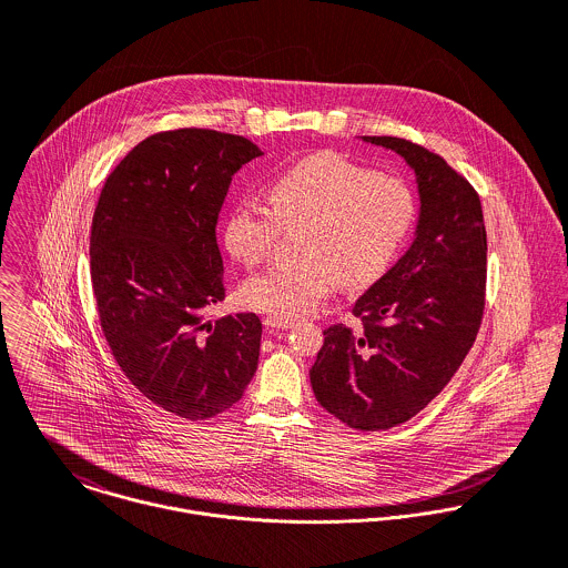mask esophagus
Returning <instances> with one entry per match:
<instances>
[{"label":"esophagus","mask_w":568,"mask_h":568,"mask_svg":"<svg viewBox=\"0 0 568 568\" xmlns=\"http://www.w3.org/2000/svg\"><path fill=\"white\" fill-rule=\"evenodd\" d=\"M288 325H293V320H288V317H280V315H268V317H264V327H266V329H284V327H288Z\"/></svg>","instance_id":"esophagus-1"}]
</instances>
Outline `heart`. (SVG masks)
Segmentation results:
<instances>
[{
    "mask_svg": "<svg viewBox=\"0 0 568 568\" xmlns=\"http://www.w3.org/2000/svg\"><path fill=\"white\" fill-rule=\"evenodd\" d=\"M271 205L257 199L234 203L225 221L230 253L246 266L260 264L282 230L300 225V257L271 264L243 284L248 308L280 317L315 311L338 280L365 286L381 277L415 216V199L405 181L324 153L282 172Z\"/></svg>",
    "mask_w": 568,
    "mask_h": 568,
    "instance_id": "b5f03b06",
    "label": "heart"
}]
</instances>
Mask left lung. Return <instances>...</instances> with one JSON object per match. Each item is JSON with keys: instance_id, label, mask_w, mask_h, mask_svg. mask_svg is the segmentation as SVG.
Instances as JSON below:
<instances>
[{"instance_id": "obj_1", "label": "left lung", "mask_w": 568, "mask_h": 568, "mask_svg": "<svg viewBox=\"0 0 568 568\" xmlns=\"http://www.w3.org/2000/svg\"><path fill=\"white\" fill-rule=\"evenodd\" d=\"M363 140L413 168L419 219L405 255L354 304L363 332L325 329L311 385L349 428L385 430L428 405L470 352L486 308L487 236L477 190L439 155L403 138Z\"/></svg>"}]
</instances>
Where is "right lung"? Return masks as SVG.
Returning <instances> with one entry per match:
<instances>
[{
  "instance_id": "1",
  "label": "right lung",
  "mask_w": 568,
  "mask_h": 568,
  "mask_svg": "<svg viewBox=\"0 0 568 568\" xmlns=\"http://www.w3.org/2000/svg\"><path fill=\"white\" fill-rule=\"evenodd\" d=\"M260 155L243 135L155 133L106 176L93 212L91 284L111 354L142 396L192 422L236 405L257 369L260 320L205 317L225 300L221 207Z\"/></svg>"
}]
</instances>
